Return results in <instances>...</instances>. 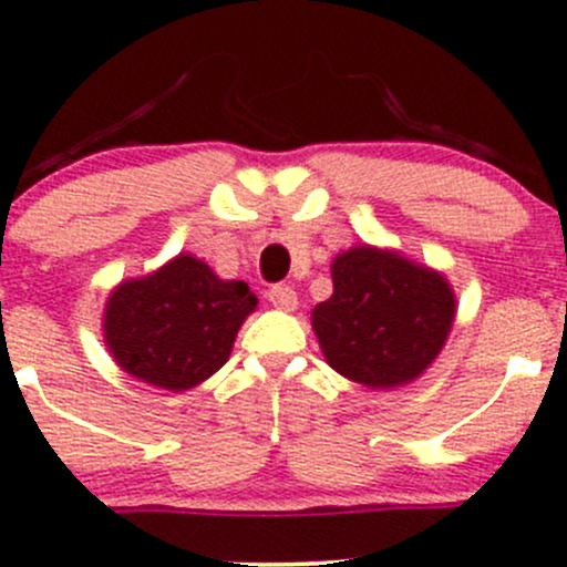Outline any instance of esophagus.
I'll return each instance as SVG.
<instances>
[{"label": "esophagus", "mask_w": 567, "mask_h": 567, "mask_svg": "<svg viewBox=\"0 0 567 567\" xmlns=\"http://www.w3.org/2000/svg\"><path fill=\"white\" fill-rule=\"evenodd\" d=\"M266 296L268 301H271V307L282 309V312H293V309L299 307V296H296V290L288 288V285H274Z\"/></svg>", "instance_id": "34e87169"}]
</instances>
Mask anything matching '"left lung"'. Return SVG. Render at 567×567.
I'll list each match as a JSON object with an SVG mask.
<instances>
[{
  "mask_svg": "<svg viewBox=\"0 0 567 567\" xmlns=\"http://www.w3.org/2000/svg\"><path fill=\"white\" fill-rule=\"evenodd\" d=\"M333 293L312 309V329L333 372L385 391L419 380L445 348L456 293L443 271L374 244L331 260Z\"/></svg>",
  "mask_w": 567,
  "mask_h": 567,
  "instance_id": "left-lung-1",
  "label": "left lung"
}]
</instances>
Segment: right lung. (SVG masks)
Listing matches in <instances>:
<instances>
[{
  "label": "right lung",
  "mask_w": 567,
  "mask_h": 567,
  "mask_svg": "<svg viewBox=\"0 0 567 567\" xmlns=\"http://www.w3.org/2000/svg\"><path fill=\"white\" fill-rule=\"evenodd\" d=\"M258 309L241 279H219L178 252L146 277L118 282L103 312V339L122 372L165 391H189L230 359L236 333Z\"/></svg>",
  "instance_id": "obj_1"
}]
</instances>
